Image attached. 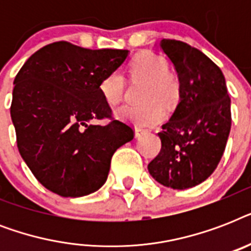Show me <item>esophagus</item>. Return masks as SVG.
I'll return each mask as SVG.
<instances>
[{
    "label": "esophagus",
    "instance_id": "34e87169",
    "mask_svg": "<svg viewBox=\"0 0 251 251\" xmlns=\"http://www.w3.org/2000/svg\"><path fill=\"white\" fill-rule=\"evenodd\" d=\"M146 134H149V130L139 129V127L135 129V138H141L142 135H146Z\"/></svg>",
    "mask_w": 251,
    "mask_h": 251
}]
</instances>
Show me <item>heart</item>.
I'll list each match as a JSON object with an SVG mask.
<instances>
[{"label":"heart","instance_id":"b5f03b06","mask_svg":"<svg viewBox=\"0 0 251 251\" xmlns=\"http://www.w3.org/2000/svg\"><path fill=\"white\" fill-rule=\"evenodd\" d=\"M168 62L151 52L139 53L131 62L130 73L134 79L146 80L141 105H122L116 110L121 121L137 127H147L161 122L165 110L161 104L169 106L178 99L179 86L169 74ZM102 98L110 105L118 104L124 98L125 79L120 73H112L100 84Z\"/></svg>","mask_w":251,"mask_h":251}]
</instances>
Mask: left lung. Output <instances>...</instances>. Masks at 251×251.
<instances>
[{
  "label": "left lung",
  "instance_id": "obj_1",
  "mask_svg": "<svg viewBox=\"0 0 251 251\" xmlns=\"http://www.w3.org/2000/svg\"><path fill=\"white\" fill-rule=\"evenodd\" d=\"M159 47L178 75L179 102L161 126V150L149 172L161 185L183 190L203 182L218 167L232 124L230 98L222 70L204 53L169 39Z\"/></svg>",
  "mask_w": 251,
  "mask_h": 251
}]
</instances>
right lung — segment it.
I'll list each match as a JSON object with an SVG mask.
<instances>
[{
    "label": "right lung",
    "instance_id": "1",
    "mask_svg": "<svg viewBox=\"0 0 251 251\" xmlns=\"http://www.w3.org/2000/svg\"><path fill=\"white\" fill-rule=\"evenodd\" d=\"M127 54L57 41L33 53L15 76L10 114L18 150L48 190L72 198L99 190L116 150L134 138L100 91ZM104 118L106 126L90 122Z\"/></svg>",
    "mask_w": 251,
    "mask_h": 251
}]
</instances>
